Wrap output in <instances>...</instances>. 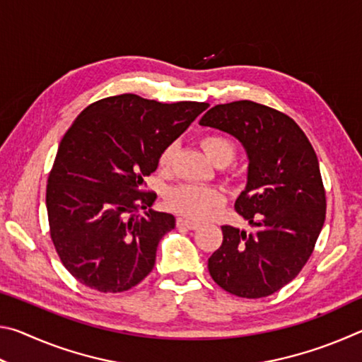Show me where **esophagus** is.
<instances>
[{
    "mask_svg": "<svg viewBox=\"0 0 362 362\" xmlns=\"http://www.w3.org/2000/svg\"><path fill=\"white\" fill-rule=\"evenodd\" d=\"M177 226H179V228L196 230V228H199V223L193 222V220H188L185 217H179V218H177Z\"/></svg>",
    "mask_w": 362,
    "mask_h": 362,
    "instance_id": "1",
    "label": "esophagus"
}]
</instances>
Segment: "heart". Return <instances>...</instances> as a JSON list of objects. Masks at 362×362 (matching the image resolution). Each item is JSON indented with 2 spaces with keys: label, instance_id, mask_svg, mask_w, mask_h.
I'll return each mask as SVG.
<instances>
[{
  "label": "heart",
  "instance_id": "obj_1",
  "mask_svg": "<svg viewBox=\"0 0 362 362\" xmlns=\"http://www.w3.org/2000/svg\"><path fill=\"white\" fill-rule=\"evenodd\" d=\"M201 146L214 163L218 159H230L235 155V144L228 137L212 134L201 140ZM175 146L169 145L159 155V168L168 170L173 166ZM225 203V193L220 188L207 185H194V183H185L170 189L166 196V204L174 212L193 220H204L211 217L220 206Z\"/></svg>",
  "mask_w": 362,
  "mask_h": 362
}]
</instances>
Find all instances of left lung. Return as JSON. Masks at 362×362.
<instances>
[{
	"label": "left lung",
	"instance_id": "8db88e82",
	"mask_svg": "<svg viewBox=\"0 0 362 362\" xmlns=\"http://www.w3.org/2000/svg\"><path fill=\"white\" fill-rule=\"evenodd\" d=\"M199 124L231 134L249 159L235 209L252 231L222 226V246L207 262L211 276L233 296H272L302 272L326 220L316 153L292 118L250 100L212 107Z\"/></svg>",
	"mask_w": 362,
	"mask_h": 362
}]
</instances>
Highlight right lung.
<instances>
[{
    "instance_id": "obj_1",
    "label": "right lung",
    "mask_w": 362,
    "mask_h": 362,
    "mask_svg": "<svg viewBox=\"0 0 362 362\" xmlns=\"http://www.w3.org/2000/svg\"><path fill=\"white\" fill-rule=\"evenodd\" d=\"M209 107L121 94L90 103L59 145L47 179L49 230L64 267L99 292H124L148 276L173 214L150 207L144 179L161 151ZM149 211L139 216L140 209Z\"/></svg>"
}]
</instances>
